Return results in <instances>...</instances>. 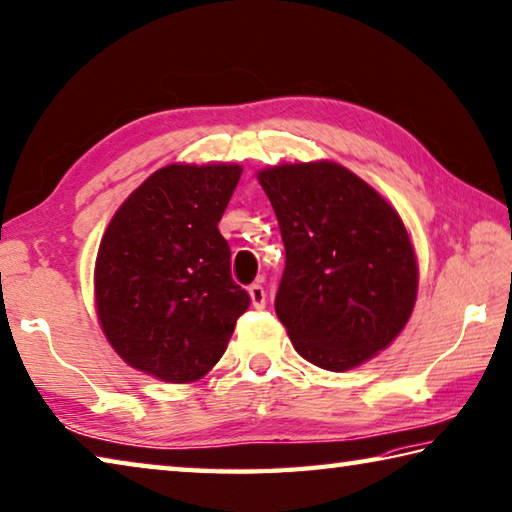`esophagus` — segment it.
Instances as JSON below:
<instances>
[{"label": "esophagus", "mask_w": 512, "mask_h": 512, "mask_svg": "<svg viewBox=\"0 0 512 512\" xmlns=\"http://www.w3.org/2000/svg\"><path fill=\"white\" fill-rule=\"evenodd\" d=\"M248 295H250V302H253L255 309H264V306H266V291H264L262 284H250Z\"/></svg>", "instance_id": "34e87169"}]
</instances>
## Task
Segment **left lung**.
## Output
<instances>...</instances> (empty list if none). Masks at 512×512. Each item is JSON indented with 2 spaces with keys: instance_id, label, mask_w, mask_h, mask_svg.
Returning <instances> with one entry per match:
<instances>
[{
  "instance_id": "obj_1",
  "label": "left lung",
  "mask_w": 512,
  "mask_h": 512,
  "mask_svg": "<svg viewBox=\"0 0 512 512\" xmlns=\"http://www.w3.org/2000/svg\"><path fill=\"white\" fill-rule=\"evenodd\" d=\"M257 181L284 239L275 313L295 351L329 371L378 356L405 329L418 291L401 215L333 161L273 165Z\"/></svg>"
}]
</instances>
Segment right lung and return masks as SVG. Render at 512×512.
Wrapping results in <instances>:
<instances>
[{"label": "right lung", "mask_w": 512, "mask_h": 512, "mask_svg": "<svg viewBox=\"0 0 512 512\" xmlns=\"http://www.w3.org/2000/svg\"><path fill=\"white\" fill-rule=\"evenodd\" d=\"M239 176L235 163L165 165L129 194L100 239L102 333L129 367L163 383L206 376L250 304L217 228Z\"/></svg>", "instance_id": "right-lung-1"}]
</instances>
